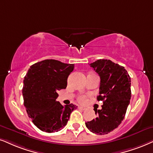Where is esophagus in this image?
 Here are the masks:
<instances>
[{
    "instance_id": "obj_1",
    "label": "esophagus",
    "mask_w": 153,
    "mask_h": 153,
    "mask_svg": "<svg viewBox=\"0 0 153 153\" xmlns=\"http://www.w3.org/2000/svg\"><path fill=\"white\" fill-rule=\"evenodd\" d=\"M79 109H82V110H83V111H85V110L87 109L86 107H81V106H80V107H79Z\"/></svg>"
}]
</instances>
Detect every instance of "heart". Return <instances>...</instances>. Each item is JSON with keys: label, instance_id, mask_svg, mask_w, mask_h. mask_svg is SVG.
I'll use <instances>...</instances> for the list:
<instances>
[{"label": "heart", "instance_id": "1", "mask_svg": "<svg viewBox=\"0 0 153 153\" xmlns=\"http://www.w3.org/2000/svg\"><path fill=\"white\" fill-rule=\"evenodd\" d=\"M78 101L81 103H85L86 102V97L85 95H81L78 97Z\"/></svg>", "mask_w": 153, "mask_h": 153}]
</instances>
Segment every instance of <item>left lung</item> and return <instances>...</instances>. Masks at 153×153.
Instances as JSON below:
<instances>
[{"label":"left lung","instance_id":"left-lung-1","mask_svg":"<svg viewBox=\"0 0 153 153\" xmlns=\"http://www.w3.org/2000/svg\"><path fill=\"white\" fill-rule=\"evenodd\" d=\"M100 77L98 101H103L102 109H97V117L85 123L91 132L107 134L117 128L124 119L131 97V78L124 67L107 59H100L90 64Z\"/></svg>","mask_w":153,"mask_h":153}]
</instances>
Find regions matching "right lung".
<instances>
[{"label":"right lung","mask_w":153,"mask_h":153,"mask_svg":"<svg viewBox=\"0 0 153 153\" xmlns=\"http://www.w3.org/2000/svg\"><path fill=\"white\" fill-rule=\"evenodd\" d=\"M74 64L47 59L31 65L25 75L22 95L29 117L34 125L44 132L61 131L67 124L70 115L77 106H63L56 101L57 92L67 87L68 77Z\"/></svg>","instance_id":"obj_1"}]
</instances>
